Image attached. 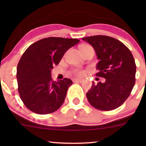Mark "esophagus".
I'll return each instance as SVG.
<instances>
[{
    "mask_svg": "<svg viewBox=\"0 0 146 146\" xmlns=\"http://www.w3.org/2000/svg\"><path fill=\"white\" fill-rule=\"evenodd\" d=\"M73 82H80V83H81V82H82L83 80H82V79H73Z\"/></svg>",
    "mask_w": 146,
    "mask_h": 146,
    "instance_id": "esophagus-1",
    "label": "esophagus"
}]
</instances>
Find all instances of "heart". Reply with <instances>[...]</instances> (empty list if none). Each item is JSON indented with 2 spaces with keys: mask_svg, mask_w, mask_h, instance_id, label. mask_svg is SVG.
Here are the masks:
<instances>
[{
  "mask_svg": "<svg viewBox=\"0 0 146 146\" xmlns=\"http://www.w3.org/2000/svg\"><path fill=\"white\" fill-rule=\"evenodd\" d=\"M82 47H91V46H88V45H84V46H83ZM73 73H74V75H77V76L78 77H84L85 75H86V71L83 69H75L74 71H73Z\"/></svg>",
  "mask_w": 146,
  "mask_h": 146,
  "instance_id": "obj_1",
  "label": "heart"
}]
</instances>
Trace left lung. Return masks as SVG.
<instances>
[{"label":"left lung","instance_id":"left-lung-1","mask_svg":"<svg viewBox=\"0 0 146 146\" xmlns=\"http://www.w3.org/2000/svg\"><path fill=\"white\" fill-rule=\"evenodd\" d=\"M93 46L98 59L96 75L106 79L92 84L86 93L90 104L108 111L119 107L131 93L135 84L136 64L129 48L115 38L106 36L82 38Z\"/></svg>","mask_w":146,"mask_h":146}]
</instances>
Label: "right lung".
Instances as JSON below:
<instances>
[{"label": "right lung", "instance_id": "obj_1", "mask_svg": "<svg viewBox=\"0 0 146 146\" xmlns=\"http://www.w3.org/2000/svg\"><path fill=\"white\" fill-rule=\"evenodd\" d=\"M78 39L48 37L36 42L26 49L17 66L16 78L20 98L28 109L39 115L56 111L64 102L73 84L64 78L54 82L51 69Z\"/></svg>", "mask_w": 146, "mask_h": 146}]
</instances>
